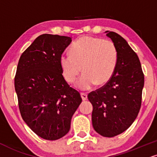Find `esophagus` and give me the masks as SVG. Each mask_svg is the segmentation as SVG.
<instances>
[{
	"label": "esophagus",
	"mask_w": 157,
	"mask_h": 157,
	"mask_svg": "<svg viewBox=\"0 0 157 157\" xmlns=\"http://www.w3.org/2000/svg\"><path fill=\"white\" fill-rule=\"evenodd\" d=\"M81 97H82L83 100H87V94L86 93H84V92H82L81 93Z\"/></svg>",
	"instance_id": "34e87169"
}]
</instances>
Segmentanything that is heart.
I'll use <instances>...</instances> for the list:
<instances>
[{
    "mask_svg": "<svg viewBox=\"0 0 157 157\" xmlns=\"http://www.w3.org/2000/svg\"><path fill=\"white\" fill-rule=\"evenodd\" d=\"M118 62L117 47L111 40L92 36H83L72 44L68 55H62L59 64L65 80L75 82L82 71L76 86L88 90L98 84L109 82L115 72Z\"/></svg>",
    "mask_w": 157,
    "mask_h": 157,
    "instance_id": "1",
    "label": "heart"
}]
</instances>
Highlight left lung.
<instances>
[{
    "mask_svg": "<svg viewBox=\"0 0 157 157\" xmlns=\"http://www.w3.org/2000/svg\"><path fill=\"white\" fill-rule=\"evenodd\" d=\"M117 47L118 62L107 84L88 94L92 126L100 135L112 138L132 125L141 105L144 75L136 53L117 33L105 31Z\"/></svg>",
    "mask_w": 157,
    "mask_h": 157,
    "instance_id": "8db88e82",
    "label": "left lung"
}]
</instances>
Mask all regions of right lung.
I'll use <instances>...</instances> for the list:
<instances>
[{
    "label": "right lung",
    "mask_w": 157,
    "mask_h": 157,
    "mask_svg": "<svg viewBox=\"0 0 157 157\" xmlns=\"http://www.w3.org/2000/svg\"><path fill=\"white\" fill-rule=\"evenodd\" d=\"M71 38L43 34L21 55L14 78L19 108L25 122L49 140L65 136L82 101L64 78L59 58Z\"/></svg>",
    "instance_id": "add662e5"
}]
</instances>
